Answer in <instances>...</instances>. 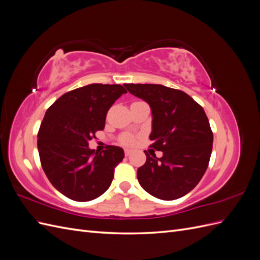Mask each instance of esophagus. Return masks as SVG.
I'll use <instances>...</instances> for the list:
<instances>
[{
  "instance_id": "34e87169",
  "label": "esophagus",
  "mask_w": 260,
  "mask_h": 260,
  "mask_svg": "<svg viewBox=\"0 0 260 260\" xmlns=\"http://www.w3.org/2000/svg\"><path fill=\"white\" fill-rule=\"evenodd\" d=\"M131 153H132L131 149H128V148L124 149V155H125V156H129Z\"/></svg>"
}]
</instances>
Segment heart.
Masks as SVG:
<instances>
[{
	"mask_svg": "<svg viewBox=\"0 0 260 260\" xmlns=\"http://www.w3.org/2000/svg\"><path fill=\"white\" fill-rule=\"evenodd\" d=\"M119 143H121L122 145H132L135 143V137L130 135V133H124V135L120 136Z\"/></svg>",
	"mask_w": 260,
	"mask_h": 260,
	"instance_id": "heart-1",
	"label": "heart"
}]
</instances>
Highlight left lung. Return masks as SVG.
<instances>
[{
    "instance_id": "obj_1",
    "label": "left lung",
    "mask_w": 260,
    "mask_h": 260,
    "mask_svg": "<svg viewBox=\"0 0 260 260\" xmlns=\"http://www.w3.org/2000/svg\"><path fill=\"white\" fill-rule=\"evenodd\" d=\"M151 107L153 147L160 158L149 156L138 169L144 190L157 199L182 198L205 174L212 149V132L203 107L186 93L161 84H124ZM149 152V151H148Z\"/></svg>"
}]
</instances>
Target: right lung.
I'll list each match as a JSON object with an SVG mask.
<instances>
[{
  "instance_id": "obj_1",
  "label": "right lung",
  "mask_w": 260,
  "mask_h": 260,
  "mask_svg": "<svg viewBox=\"0 0 260 260\" xmlns=\"http://www.w3.org/2000/svg\"><path fill=\"white\" fill-rule=\"evenodd\" d=\"M124 93L120 84L92 83L65 93L46 111L38 151L46 177L66 198L89 202L111 186L123 149L108 145L100 152L89 141L104 129L108 109Z\"/></svg>"
}]
</instances>
